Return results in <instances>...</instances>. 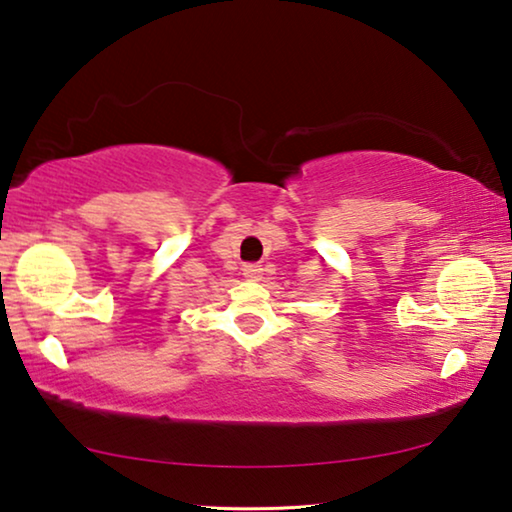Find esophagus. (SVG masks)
I'll return each instance as SVG.
<instances>
[{
  "mask_svg": "<svg viewBox=\"0 0 512 512\" xmlns=\"http://www.w3.org/2000/svg\"><path fill=\"white\" fill-rule=\"evenodd\" d=\"M262 273H264V268L259 266V264H246L244 266V275L250 277V280H259V277H262Z\"/></svg>",
  "mask_w": 512,
  "mask_h": 512,
  "instance_id": "esophagus-1",
  "label": "esophagus"
}]
</instances>
